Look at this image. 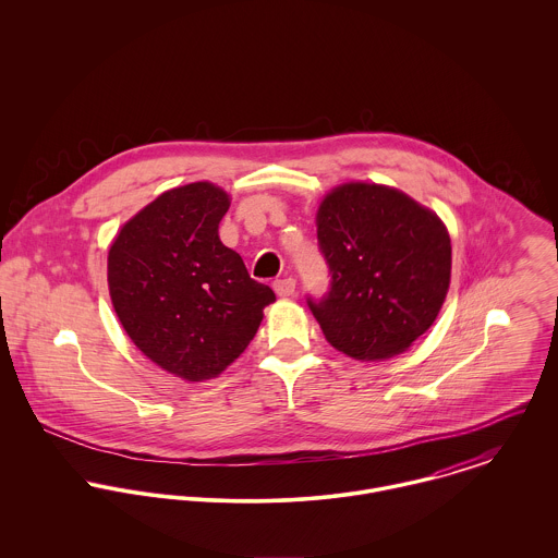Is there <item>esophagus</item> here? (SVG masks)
Masks as SVG:
<instances>
[{
  "mask_svg": "<svg viewBox=\"0 0 558 558\" xmlns=\"http://www.w3.org/2000/svg\"><path fill=\"white\" fill-rule=\"evenodd\" d=\"M272 288H275L277 296H281V299H288V296H292V294H294V290H296V281H294L292 277H286V279H277V281L272 283Z\"/></svg>",
  "mask_w": 558,
  "mask_h": 558,
  "instance_id": "esophagus-1",
  "label": "esophagus"
}]
</instances>
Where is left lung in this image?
I'll return each mask as SVG.
<instances>
[{"mask_svg": "<svg viewBox=\"0 0 558 558\" xmlns=\"http://www.w3.org/2000/svg\"><path fill=\"white\" fill-rule=\"evenodd\" d=\"M330 288L307 299L326 341L359 361L389 359L438 316L451 281L442 221L398 189L350 182L318 210Z\"/></svg>", "mask_w": 558, "mask_h": 558, "instance_id": "8db88e82", "label": "left lung"}]
</instances>
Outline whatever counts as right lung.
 Wrapping results in <instances>:
<instances>
[{"instance_id": "right-lung-1", "label": "right lung", "mask_w": 558, "mask_h": 558, "mask_svg": "<svg viewBox=\"0 0 558 558\" xmlns=\"http://www.w3.org/2000/svg\"><path fill=\"white\" fill-rule=\"evenodd\" d=\"M230 195L193 182L165 191L113 240L107 281L133 343L189 383L217 378L255 337L275 292L219 239Z\"/></svg>"}]
</instances>
